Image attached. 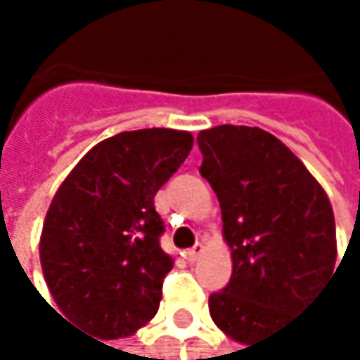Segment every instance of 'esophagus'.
Masks as SVG:
<instances>
[{"label":"esophagus","mask_w":360,"mask_h":360,"mask_svg":"<svg viewBox=\"0 0 360 360\" xmlns=\"http://www.w3.org/2000/svg\"><path fill=\"white\" fill-rule=\"evenodd\" d=\"M205 252V244H200V242H196L192 248H188V250H184V257L188 259V261H196L200 255Z\"/></svg>","instance_id":"34e87169"}]
</instances>
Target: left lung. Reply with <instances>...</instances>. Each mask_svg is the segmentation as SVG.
<instances>
[{"instance_id":"1","label":"left lung","mask_w":360,"mask_h":360,"mask_svg":"<svg viewBox=\"0 0 360 360\" xmlns=\"http://www.w3.org/2000/svg\"><path fill=\"white\" fill-rule=\"evenodd\" d=\"M196 140L233 259L229 285L210 296V315L250 348L296 320L333 276V207L307 166L264 129L218 125Z\"/></svg>"}]
</instances>
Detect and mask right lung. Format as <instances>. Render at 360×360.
<instances>
[{
	"label": "right lung",
	"instance_id": "obj_1",
	"mask_svg": "<svg viewBox=\"0 0 360 360\" xmlns=\"http://www.w3.org/2000/svg\"><path fill=\"white\" fill-rule=\"evenodd\" d=\"M192 144L190 131H122L94 144L58 188L38 252L53 302L77 330L120 339L153 320L174 266L153 198Z\"/></svg>",
	"mask_w": 360,
	"mask_h": 360
}]
</instances>
